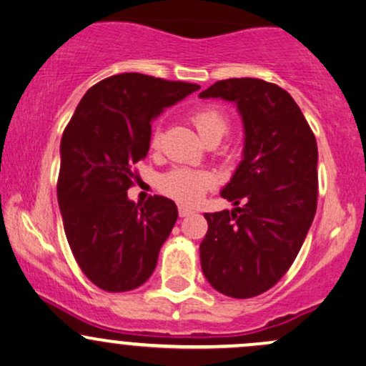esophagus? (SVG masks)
<instances>
[{"label":"esophagus","mask_w":366,"mask_h":366,"mask_svg":"<svg viewBox=\"0 0 366 366\" xmlns=\"http://www.w3.org/2000/svg\"><path fill=\"white\" fill-rule=\"evenodd\" d=\"M178 214H179V217H187V215L193 214V209H190V207L179 205V207H178Z\"/></svg>","instance_id":"obj_1"}]
</instances>
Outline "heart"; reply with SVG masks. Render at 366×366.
Listing matches in <instances>:
<instances>
[{
	"instance_id": "obj_1",
	"label": "heart",
	"mask_w": 366,
	"mask_h": 366,
	"mask_svg": "<svg viewBox=\"0 0 366 366\" xmlns=\"http://www.w3.org/2000/svg\"><path fill=\"white\" fill-rule=\"evenodd\" d=\"M192 122L200 137L207 144H217L229 132V119L217 107H200L192 114ZM151 146H161V130H154L151 135ZM214 187V178L204 171L173 169L159 178V190L179 204L195 205Z\"/></svg>"
}]
</instances>
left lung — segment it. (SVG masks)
<instances>
[{
    "mask_svg": "<svg viewBox=\"0 0 366 366\" xmlns=\"http://www.w3.org/2000/svg\"><path fill=\"white\" fill-rule=\"evenodd\" d=\"M200 98L234 102L244 124L242 161L220 193L236 207L205 214L202 272L224 295L251 299L277 285L304 244L317 209V142L278 84L224 79Z\"/></svg>",
    "mask_w": 366,
    "mask_h": 366,
    "instance_id": "left-lung-1",
    "label": "left lung"
}]
</instances>
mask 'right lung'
Masks as SVG:
<instances>
[{
	"label": "right lung",
	"instance_id": "add662e5",
	"mask_svg": "<svg viewBox=\"0 0 366 366\" xmlns=\"http://www.w3.org/2000/svg\"><path fill=\"white\" fill-rule=\"evenodd\" d=\"M200 86L141 73L115 74L92 86L61 141L57 200L81 272L105 292L141 287L178 219L174 202L127 198L151 142V122Z\"/></svg>",
	"mask_w": 366,
	"mask_h": 366
}]
</instances>
